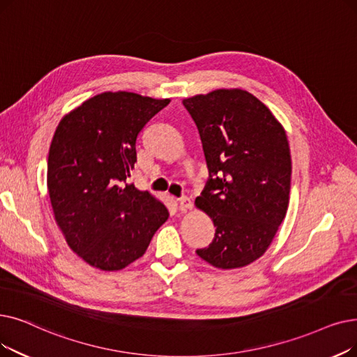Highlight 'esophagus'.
<instances>
[{
	"label": "esophagus",
	"mask_w": 357,
	"mask_h": 357,
	"mask_svg": "<svg viewBox=\"0 0 357 357\" xmlns=\"http://www.w3.org/2000/svg\"><path fill=\"white\" fill-rule=\"evenodd\" d=\"M178 206H179V210L182 213H185V211H188V210L192 208V201L188 197L183 195V197L178 198Z\"/></svg>",
	"instance_id": "esophagus-1"
}]
</instances>
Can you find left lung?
I'll return each mask as SVG.
<instances>
[{"label": "left lung", "mask_w": 357, "mask_h": 357, "mask_svg": "<svg viewBox=\"0 0 357 357\" xmlns=\"http://www.w3.org/2000/svg\"><path fill=\"white\" fill-rule=\"evenodd\" d=\"M208 167L195 204L214 223L213 242L197 255L217 268H239L267 251L282 225L291 159L282 123L251 93L220 89L183 100Z\"/></svg>", "instance_id": "8db88e82"}]
</instances>
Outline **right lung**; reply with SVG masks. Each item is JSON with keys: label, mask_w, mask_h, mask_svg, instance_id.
Segmentation results:
<instances>
[{"label": "right lung", "mask_w": 357, "mask_h": 357, "mask_svg": "<svg viewBox=\"0 0 357 357\" xmlns=\"http://www.w3.org/2000/svg\"><path fill=\"white\" fill-rule=\"evenodd\" d=\"M167 105L169 99L105 91L58 123L48 156L51 206L68 246L93 267L126 268L167 220L163 203L126 183L138 134Z\"/></svg>", "instance_id": "1"}]
</instances>
